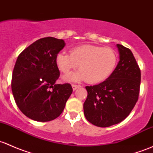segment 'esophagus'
<instances>
[{"instance_id": "obj_1", "label": "esophagus", "mask_w": 153, "mask_h": 153, "mask_svg": "<svg viewBox=\"0 0 153 153\" xmlns=\"http://www.w3.org/2000/svg\"><path fill=\"white\" fill-rule=\"evenodd\" d=\"M72 89H73L74 91H75L76 89H78V88L81 87V86L76 85V84H72Z\"/></svg>"}]
</instances>
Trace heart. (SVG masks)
<instances>
[{"mask_svg":"<svg viewBox=\"0 0 153 153\" xmlns=\"http://www.w3.org/2000/svg\"><path fill=\"white\" fill-rule=\"evenodd\" d=\"M117 61V54L112 48L90 44L73 47L70 54L60 52L56 57L57 67L64 73L79 65L80 70L64 75V81L86 80L89 84H98L107 79L113 72Z\"/></svg>","mask_w":153,"mask_h":153,"instance_id":"b5f03b06","label":"heart"}]
</instances>
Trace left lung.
I'll use <instances>...</instances> for the list:
<instances>
[{
    "instance_id": "obj_1",
    "label": "left lung",
    "mask_w": 153,
    "mask_h": 153,
    "mask_svg": "<svg viewBox=\"0 0 153 153\" xmlns=\"http://www.w3.org/2000/svg\"><path fill=\"white\" fill-rule=\"evenodd\" d=\"M119 62L112 75L98 85L86 86L84 103L86 120L100 127H107L124 120L138 101L141 70L128 48L117 44Z\"/></svg>"
}]
</instances>
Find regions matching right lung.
Returning <instances> with one entry per match:
<instances>
[{"label":"right lung","instance_id":"1","mask_svg":"<svg viewBox=\"0 0 153 153\" xmlns=\"http://www.w3.org/2000/svg\"><path fill=\"white\" fill-rule=\"evenodd\" d=\"M65 47L62 39L43 38L18 57L12 78L15 103L27 117L36 121H52L64 110L72 92L69 84H56L60 72L56 57Z\"/></svg>","mask_w":153,"mask_h":153}]
</instances>
